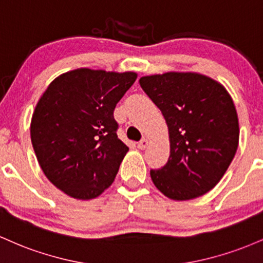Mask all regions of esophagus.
Wrapping results in <instances>:
<instances>
[{"label": "esophagus", "instance_id": "obj_1", "mask_svg": "<svg viewBox=\"0 0 263 263\" xmlns=\"http://www.w3.org/2000/svg\"><path fill=\"white\" fill-rule=\"evenodd\" d=\"M147 144H149V141H147V139H141L139 143H138V147H139L140 150H144L147 146Z\"/></svg>", "mask_w": 263, "mask_h": 263}]
</instances>
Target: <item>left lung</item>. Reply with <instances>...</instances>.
I'll use <instances>...</instances> for the list:
<instances>
[{"label":"left lung","instance_id":"8db88e82","mask_svg":"<svg viewBox=\"0 0 263 263\" xmlns=\"http://www.w3.org/2000/svg\"><path fill=\"white\" fill-rule=\"evenodd\" d=\"M139 83L169 129V160L161 169L150 170L156 189L176 201L209 193L238 146L240 128L231 96L219 82L194 72L145 76Z\"/></svg>","mask_w":263,"mask_h":263}]
</instances>
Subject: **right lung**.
<instances>
[{
  "label": "right lung",
  "mask_w": 263,
  "mask_h": 263,
  "mask_svg": "<svg viewBox=\"0 0 263 263\" xmlns=\"http://www.w3.org/2000/svg\"><path fill=\"white\" fill-rule=\"evenodd\" d=\"M134 72L78 68L47 87L31 120V140L47 179L78 200L113 184L129 147L118 138L114 109Z\"/></svg>",
  "instance_id": "right-lung-1"
}]
</instances>
